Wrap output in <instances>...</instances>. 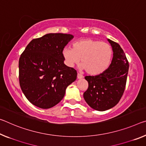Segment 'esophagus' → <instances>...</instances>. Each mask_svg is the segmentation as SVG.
Masks as SVG:
<instances>
[{
	"label": "esophagus",
	"instance_id": "34e87169",
	"mask_svg": "<svg viewBox=\"0 0 146 146\" xmlns=\"http://www.w3.org/2000/svg\"><path fill=\"white\" fill-rule=\"evenodd\" d=\"M83 77V76L81 75V74L80 73H77V78L78 79H80V78H82Z\"/></svg>",
	"mask_w": 146,
	"mask_h": 146
}]
</instances>
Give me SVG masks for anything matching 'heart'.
Returning a JSON list of instances; mask_svg holds the SVG:
<instances>
[{
  "mask_svg": "<svg viewBox=\"0 0 146 146\" xmlns=\"http://www.w3.org/2000/svg\"><path fill=\"white\" fill-rule=\"evenodd\" d=\"M112 55L110 45L92 39L77 41L73 44V48L65 47L62 49V56L67 66L73 67L80 60V69H84L92 75H99L106 70Z\"/></svg>",
  "mask_w": 146,
  "mask_h": 146,
  "instance_id": "obj_1",
  "label": "heart"
}]
</instances>
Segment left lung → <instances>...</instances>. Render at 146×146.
Listing matches in <instances>:
<instances>
[{
	"label": "left lung",
	"instance_id": "left-lung-1",
	"mask_svg": "<svg viewBox=\"0 0 146 146\" xmlns=\"http://www.w3.org/2000/svg\"><path fill=\"white\" fill-rule=\"evenodd\" d=\"M112 46L113 58L108 68L96 76H86L88 88L83 96L90 107L105 111L117 105L125 88L129 62L118 43L108 39Z\"/></svg>",
	"mask_w": 146,
	"mask_h": 146
}]
</instances>
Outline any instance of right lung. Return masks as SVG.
<instances>
[{
    "instance_id": "add662e5",
    "label": "right lung",
    "mask_w": 146,
    "mask_h": 146,
    "mask_svg": "<svg viewBox=\"0 0 146 146\" xmlns=\"http://www.w3.org/2000/svg\"><path fill=\"white\" fill-rule=\"evenodd\" d=\"M73 38L71 34H45L32 40L21 55L20 86L34 105L47 109L57 105L77 78V71L64 64L62 56V49Z\"/></svg>"
}]
</instances>
